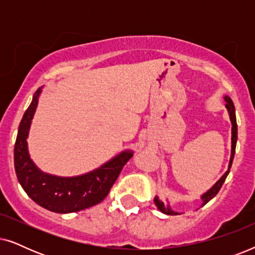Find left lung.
Masks as SVG:
<instances>
[{
  "mask_svg": "<svg viewBox=\"0 0 255 255\" xmlns=\"http://www.w3.org/2000/svg\"><path fill=\"white\" fill-rule=\"evenodd\" d=\"M224 100H225V108L228 109V113H229V116H230V121H231V124H232V131H231V156H230V162H229V168L226 172L223 174V176L219 179L217 182H216L214 186H212L210 189L208 191H205L204 194L201 195V200H202V205L207 204L209 201L211 200V198H214L216 195L218 194V191L221 190V188L223 186V183H224V181L226 177H228L229 173H230V168H231L232 166V161H233V158H235V153H236V145H237V139H238V128H237V120H236V109H235V104H233L232 100L230 99L229 96H224ZM154 203L156 205V208L159 209L160 211L163 212V214L166 215H180V212L177 211H174L172 208H170L169 203L165 204L161 200H159L158 196L154 197Z\"/></svg>",
  "mask_w": 255,
  "mask_h": 255,
  "instance_id": "8db88e82",
  "label": "left lung"
}]
</instances>
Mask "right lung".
<instances>
[{
	"mask_svg": "<svg viewBox=\"0 0 255 255\" xmlns=\"http://www.w3.org/2000/svg\"><path fill=\"white\" fill-rule=\"evenodd\" d=\"M41 89L43 87L34 93L32 102L20 121L17 133L13 161L18 182L31 200L58 214L76 212L99 204L106 198L133 152L130 149L121 152L99 168L82 175L66 177L44 173L30 158L26 140Z\"/></svg>",
	"mask_w": 255,
	"mask_h": 255,
	"instance_id": "obj_1",
	"label": "right lung"
}]
</instances>
